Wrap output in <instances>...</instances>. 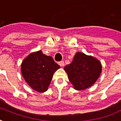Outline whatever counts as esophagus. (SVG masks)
I'll return each instance as SVG.
<instances>
[{
	"mask_svg": "<svg viewBox=\"0 0 121 121\" xmlns=\"http://www.w3.org/2000/svg\"><path fill=\"white\" fill-rule=\"evenodd\" d=\"M58 64H59V65H60V66H61V67L64 66V65H65L64 61H61L58 62Z\"/></svg>",
	"mask_w": 121,
	"mask_h": 121,
	"instance_id": "34e87169",
	"label": "esophagus"
}]
</instances>
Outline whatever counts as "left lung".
<instances>
[{
	"label": "left lung",
	"mask_w": 121,
	"mask_h": 121,
	"mask_svg": "<svg viewBox=\"0 0 121 121\" xmlns=\"http://www.w3.org/2000/svg\"><path fill=\"white\" fill-rule=\"evenodd\" d=\"M64 70L74 88L82 90L97 81L102 72V65L95 58L77 52L72 62L65 66Z\"/></svg>",
	"instance_id": "1"
}]
</instances>
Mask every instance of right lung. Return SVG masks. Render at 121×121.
Returning <instances> with one entry per match:
<instances>
[{
  "label": "right lung",
  "instance_id": "1",
  "mask_svg": "<svg viewBox=\"0 0 121 121\" xmlns=\"http://www.w3.org/2000/svg\"><path fill=\"white\" fill-rule=\"evenodd\" d=\"M60 68L53 58L41 51L31 53L21 64V73L27 83L35 90L44 92L48 90L53 73Z\"/></svg>",
  "mask_w": 121,
  "mask_h": 121
}]
</instances>
